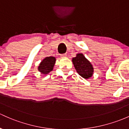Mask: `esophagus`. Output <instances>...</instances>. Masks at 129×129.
I'll return each mask as SVG.
<instances>
[{
	"label": "esophagus",
	"instance_id": "1",
	"mask_svg": "<svg viewBox=\"0 0 129 129\" xmlns=\"http://www.w3.org/2000/svg\"><path fill=\"white\" fill-rule=\"evenodd\" d=\"M60 56H61V58H66V54H65V53L61 54Z\"/></svg>",
	"mask_w": 129,
	"mask_h": 129
}]
</instances>
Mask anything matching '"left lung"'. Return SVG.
<instances>
[{
  "label": "left lung",
  "mask_w": 129,
  "mask_h": 129,
  "mask_svg": "<svg viewBox=\"0 0 129 129\" xmlns=\"http://www.w3.org/2000/svg\"><path fill=\"white\" fill-rule=\"evenodd\" d=\"M74 68L80 76L85 79H88L92 76L93 68L92 65L81 53L77 54L73 58Z\"/></svg>",
  "instance_id": "8db88e82"
}]
</instances>
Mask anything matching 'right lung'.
Returning a JSON list of instances; mask_svg holds the SVG:
<instances>
[{
    "mask_svg": "<svg viewBox=\"0 0 129 129\" xmlns=\"http://www.w3.org/2000/svg\"><path fill=\"white\" fill-rule=\"evenodd\" d=\"M55 61H56V59L53 56L46 57L43 59V61L40 64L38 68L39 71L43 74H48L49 72L53 70Z\"/></svg>",
    "mask_w": 129,
    "mask_h": 129,
    "instance_id": "1",
    "label": "right lung"
}]
</instances>
